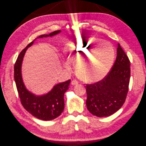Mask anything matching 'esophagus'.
<instances>
[{
    "instance_id": "34e87169",
    "label": "esophagus",
    "mask_w": 146,
    "mask_h": 146,
    "mask_svg": "<svg viewBox=\"0 0 146 146\" xmlns=\"http://www.w3.org/2000/svg\"><path fill=\"white\" fill-rule=\"evenodd\" d=\"M78 84V82L76 80H73L72 81H71V84L72 86H75V85H77Z\"/></svg>"
}]
</instances>
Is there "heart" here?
I'll return each mask as SVG.
<instances>
[{
  "label": "heart",
  "instance_id": "1",
  "mask_svg": "<svg viewBox=\"0 0 146 146\" xmlns=\"http://www.w3.org/2000/svg\"><path fill=\"white\" fill-rule=\"evenodd\" d=\"M115 55L112 44L94 37L75 40L66 50L68 59L76 63L79 77L87 82H96L105 78L112 66ZM68 61L65 60L64 65L70 69L71 65Z\"/></svg>",
  "mask_w": 146,
  "mask_h": 146
}]
</instances>
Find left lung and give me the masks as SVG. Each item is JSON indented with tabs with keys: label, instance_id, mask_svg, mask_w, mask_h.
Returning <instances> with one entry per match:
<instances>
[{
	"label": "left lung",
	"instance_id": "left-lung-1",
	"mask_svg": "<svg viewBox=\"0 0 146 146\" xmlns=\"http://www.w3.org/2000/svg\"><path fill=\"white\" fill-rule=\"evenodd\" d=\"M130 73V61L118 43L112 70L102 80L86 86V105L89 112L100 117L116 112L125 101Z\"/></svg>",
	"mask_w": 146,
	"mask_h": 146
}]
</instances>
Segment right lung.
<instances>
[{
	"label": "right lung",
	"instance_id": "right-lung-1",
	"mask_svg": "<svg viewBox=\"0 0 146 146\" xmlns=\"http://www.w3.org/2000/svg\"><path fill=\"white\" fill-rule=\"evenodd\" d=\"M60 32V30L55 31L49 34L41 35L37 38L52 37ZM35 40L28 45L18 55L14 66V79L23 107L37 118L43 121H50L56 118L64 111V94L68 89L71 80H69L56 84L49 92L43 95L34 94L27 89L22 77V64L27 48L33 45Z\"/></svg>",
	"mask_w": 146,
	"mask_h": 146
}]
</instances>
